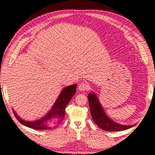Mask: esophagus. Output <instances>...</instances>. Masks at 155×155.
<instances>
[{
	"instance_id": "obj_1",
	"label": "esophagus",
	"mask_w": 155,
	"mask_h": 155,
	"mask_svg": "<svg viewBox=\"0 0 155 155\" xmlns=\"http://www.w3.org/2000/svg\"><path fill=\"white\" fill-rule=\"evenodd\" d=\"M78 88L79 91H87V90H89V88H90V85H89L87 83L81 82L79 83V85H78Z\"/></svg>"
}]
</instances>
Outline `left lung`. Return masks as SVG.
Instances as JSON below:
<instances>
[{"label": "left lung", "instance_id": "left-lung-1", "mask_svg": "<svg viewBox=\"0 0 155 155\" xmlns=\"http://www.w3.org/2000/svg\"><path fill=\"white\" fill-rule=\"evenodd\" d=\"M89 105L91 117L99 128L107 131H121L128 129L133 125H122L115 122L107 116L101 103L94 93H90L88 95Z\"/></svg>", "mask_w": 155, "mask_h": 155}]
</instances>
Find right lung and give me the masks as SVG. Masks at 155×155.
I'll return each instance as SVG.
<instances>
[{"mask_svg": "<svg viewBox=\"0 0 155 155\" xmlns=\"http://www.w3.org/2000/svg\"><path fill=\"white\" fill-rule=\"evenodd\" d=\"M77 85L68 86L62 90L59 98H57L55 103L52 107L48 114L45 115L43 118L33 122H27L20 118L14 112V115L21 124L35 130H46L51 129V128L54 127L61 123L64 119L65 109L67 104L76 93ZM50 127H49V125Z\"/></svg>", "mask_w": 155, "mask_h": 155, "instance_id": "1", "label": "right lung"}]
</instances>
